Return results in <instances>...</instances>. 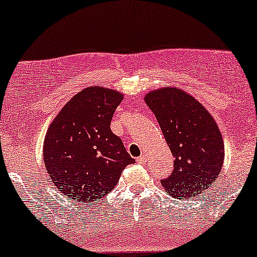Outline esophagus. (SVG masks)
Here are the masks:
<instances>
[{
  "instance_id": "1",
  "label": "esophagus",
  "mask_w": 257,
  "mask_h": 257,
  "mask_svg": "<svg viewBox=\"0 0 257 257\" xmlns=\"http://www.w3.org/2000/svg\"><path fill=\"white\" fill-rule=\"evenodd\" d=\"M137 162L140 163V164H145V163L147 162V159H146V157H145V156H140V157H139V158L137 159Z\"/></svg>"
}]
</instances>
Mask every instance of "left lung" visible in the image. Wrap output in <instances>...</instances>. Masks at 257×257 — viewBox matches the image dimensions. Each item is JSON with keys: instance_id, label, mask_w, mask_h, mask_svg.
<instances>
[{"instance_id": "1", "label": "left lung", "mask_w": 257, "mask_h": 257, "mask_svg": "<svg viewBox=\"0 0 257 257\" xmlns=\"http://www.w3.org/2000/svg\"><path fill=\"white\" fill-rule=\"evenodd\" d=\"M174 156V171L162 184L169 195L190 199L218 177L224 142L217 123L199 101L181 89L160 88L145 98Z\"/></svg>"}]
</instances>
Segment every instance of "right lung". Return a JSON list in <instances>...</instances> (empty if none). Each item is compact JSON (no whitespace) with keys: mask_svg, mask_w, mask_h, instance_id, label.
<instances>
[{"mask_svg":"<svg viewBox=\"0 0 257 257\" xmlns=\"http://www.w3.org/2000/svg\"><path fill=\"white\" fill-rule=\"evenodd\" d=\"M123 97L103 87L85 88L49 126L43 157L49 177L73 200L97 201L109 194L135 160L110 128Z\"/></svg>","mask_w":257,"mask_h":257,"instance_id":"add662e5","label":"right lung"}]
</instances>
